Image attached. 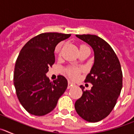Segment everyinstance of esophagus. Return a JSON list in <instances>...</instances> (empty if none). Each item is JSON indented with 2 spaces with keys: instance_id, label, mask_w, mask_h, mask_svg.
Instances as JSON below:
<instances>
[{
  "instance_id": "1",
  "label": "esophagus",
  "mask_w": 134,
  "mask_h": 134,
  "mask_svg": "<svg viewBox=\"0 0 134 134\" xmlns=\"http://www.w3.org/2000/svg\"><path fill=\"white\" fill-rule=\"evenodd\" d=\"M72 86H74V85H73L72 82H71L70 81H68V89H69V88H72Z\"/></svg>"
}]
</instances>
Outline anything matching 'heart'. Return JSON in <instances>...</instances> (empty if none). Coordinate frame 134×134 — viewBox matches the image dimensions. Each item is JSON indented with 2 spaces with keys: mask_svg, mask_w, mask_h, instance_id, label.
Segmentation results:
<instances>
[{
  "mask_svg": "<svg viewBox=\"0 0 134 134\" xmlns=\"http://www.w3.org/2000/svg\"><path fill=\"white\" fill-rule=\"evenodd\" d=\"M86 46L85 45H81L80 46V49L86 48ZM66 72L70 77H71L72 79H76L79 75L80 70L76 68H68L66 69Z\"/></svg>",
  "mask_w": 134,
  "mask_h": 134,
  "instance_id": "heart-1",
  "label": "heart"
}]
</instances>
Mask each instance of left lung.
<instances>
[{"instance_id": "left-lung-1", "label": "left lung", "mask_w": 134, "mask_h": 134, "mask_svg": "<svg viewBox=\"0 0 134 134\" xmlns=\"http://www.w3.org/2000/svg\"><path fill=\"white\" fill-rule=\"evenodd\" d=\"M89 44L94 53V62L85 82L93 85L91 91L80 87L82 95L75 103L76 111L88 122H98L109 115L122 88V71L118 56L107 41L95 35H76Z\"/></svg>"}]
</instances>
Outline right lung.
<instances>
[{"instance_id": "add662e5", "label": "right lung", "mask_w": 134, "mask_h": 134, "mask_svg": "<svg viewBox=\"0 0 134 134\" xmlns=\"http://www.w3.org/2000/svg\"><path fill=\"white\" fill-rule=\"evenodd\" d=\"M71 34L43 33L34 37L21 49L14 70V85L19 102L32 115L42 116L55 107L68 86L63 76L50 81L46 76L55 62V46Z\"/></svg>"}]
</instances>
